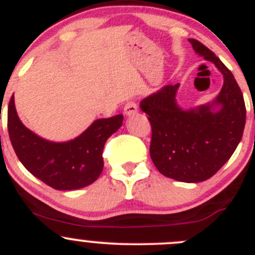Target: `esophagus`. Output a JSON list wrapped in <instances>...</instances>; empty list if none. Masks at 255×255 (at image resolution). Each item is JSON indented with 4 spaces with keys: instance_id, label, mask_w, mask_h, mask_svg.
<instances>
[{
    "instance_id": "esophagus-1",
    "label": "esophagus",
    "mask_w": 255,
    "mask_h": 255,
    "mask_svg": "<svg viewBox=\"0 0 255 255\" xmlns=\"http://www.w3.org/2000/svg\"><path fill=\"white\" fill-rule=\"evenodd\" d=\"M125 114L126 116H134V114L138 112V107H137V103L134 100H129V102L126 103L125 105Z\"/></svg>"
}]
</instances>
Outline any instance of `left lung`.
Segmentation results:
<instances>
[{
    "label": "left lung",
    "instance_id": "8db88e82",
    "mask_svg": "<svg viewBox=\"0 0 255 255\" xmlns=\"http://www.w3.org/2000/svg\"><path fill=\"white\" fill-rule=\"evenodd\" d=\"M194 50L213 62L224 75V86L212 104L184 112L176 105L179 85H166L141 102L150 121V156L156 169L178 182L207 180L224 166L236 150L245 126L244 98L234 75L219 57L196 39ZM213 105H221L217 112Z\"/></svg>",
    "mask_w": 255,
    "mask_h": 255
}]
</instances>
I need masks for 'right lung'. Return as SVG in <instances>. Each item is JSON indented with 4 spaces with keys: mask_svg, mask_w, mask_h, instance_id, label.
Returning <instances> with one entry per match:
<instances>
[{
    "mask_svg": "<svg viewBox=\"0 0 255 255\" xmlns=\"http://www.w3.org/2000/svg\"><path fill=\"white\" fill-rule=\"evenodd\" d=\"M122 123V114L98 119L77 138L56 143L40 138L20 122L13 95L7 108L8 134L16 156L34 176L58 190L80 189L99 178L105 142Z\"/></svg>",
    "mask_w": 255,
    "mask_h": 255,
    "instance_id": "1",
    "label": "right lung"
}]
</instances>
